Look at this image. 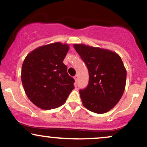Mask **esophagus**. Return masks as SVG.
<instances>
[{
	"label": "esophagus",
	"instance_id": "obj_1",
	"mask_svg": "<svg viewBox=\"0 0 147 147\" xmlns=\"http://www.w3.org/2000/svg\"><path fill=\"white\" fill-rule=\"evenodd\" d=\"M78 78H79V76H78V75H76L75 76H74V80H75V81L76 82H78Z\"/></svg>",
	"mask_w": 147,
	"mask_h": 147
}]
</instances>
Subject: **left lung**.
Returning <instances> with one entry per match:
<instances>
[{"mask_svg": "<svg viewBox=\"0 0 147 147\" xmlns=\"http://www.w3.org/2000/svg\"><path fill=\"white\" fill-rule=\"evenodd\" d=\"M74 47L87 66L89 82L80 90L82 104L97 114L110 111L120 100L126 84L127 71L121 58L108 49L76 43Z\"/></svg>", "mask_w": 147, "mask_h": 147, "instance_id": "obj_1", "label": "left lung"}]
</instances>
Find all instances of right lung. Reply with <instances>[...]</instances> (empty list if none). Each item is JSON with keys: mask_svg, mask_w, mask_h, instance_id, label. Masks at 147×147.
<instances>
[{"mask_svg": "<svg viewBox=\"0 0 147 147\" xmlns=\"http://www.w3.org/2000/svg\"><path fill=\"white\" fill-rule=\"evenodd\" d=\"M69 46L55 42L38 47L24 61L21 80L32 104L43 110L61 106L74 88V79L63 63Z\"/></svg>", "mask_w": 147, "mask_h": 147, "instance_id": "right-lung-1", "label": "right lung"}]
</instances>
